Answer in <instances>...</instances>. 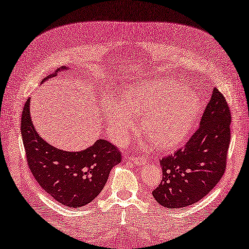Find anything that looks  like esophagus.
<instances>
[{
	"instance_id": "34e87169",
	"label": "esophagus",
	"mask_w": 249,
	"mask_h": 249,
	"mask_svg": "<svg viewBox=\"0 0 249 249\" xmlns=\"http://www.w3.org/2000/svg\"><path fill=\"white\" fill-rule=\"evenodd\" d=\"M128 159L131 160L132 162L137 165H145L146 163V160L144 158H142V156H130V158L128 156Z\"/></svg>"
}]
</instances>
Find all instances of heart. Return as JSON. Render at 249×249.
I'll list each match as a JSON object with an SVG mask.
<instances>
[{
    "instance_id": "1",
    "label": "heart",
    "mask_w": 249,
    "mask_h": 249,
    "mask_svg": "<svg viewBox=\"0 0 249 249\" xmlns=\"http://www.w3.org/2000/svg\"><path fill=\"white\" fill-rule=\"evenodd\" d=\"M199 96L181 83L159 77L129 85L119 103L108 100L104 116L118 142L127 141L140 120L141 131L158 149L172 151L189 138L199 117Z\"/></svg>"
}]
</instances>
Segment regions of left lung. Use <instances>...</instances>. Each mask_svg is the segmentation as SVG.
<instances>
[{"instance_id":"obj_1","label":"left lung","mask_w":249,"mask_h":249,"mask_svg":"<svg viewBox=\"0 0 249 249\" xmlns=\"http://www.w3.org/2000/svg\"><path fill=\"white\" fill-rule=\"evenodd\" d=\"M230 124L229 105L215 87L197 131L182 149L160 160L162 181L152 193L160 206L188 207L214 188L225 172Z\"/></svg>"}]
</instances>
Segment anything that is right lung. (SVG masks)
<instances>
[{"mask_svg":"<svg viewBox=\"0 0 249 249\" xmlns=\"http://www.w3.org/2000/svg\"><path fill=\"white\" fill-rule=\"evenodd\" d=\"M69 67L56 69L41 84ZM20 133L26 158L35 179L56 201L70 208L86 206L106 185L109 173L121 162V153L110 142L99 139L78 152L56 149L39 136L30 117V98L21 115Z\"/></svg>","mask_w":249,"mask_h":249,"instance_id":"obj_1","label":"right lung"}]
</instances>
